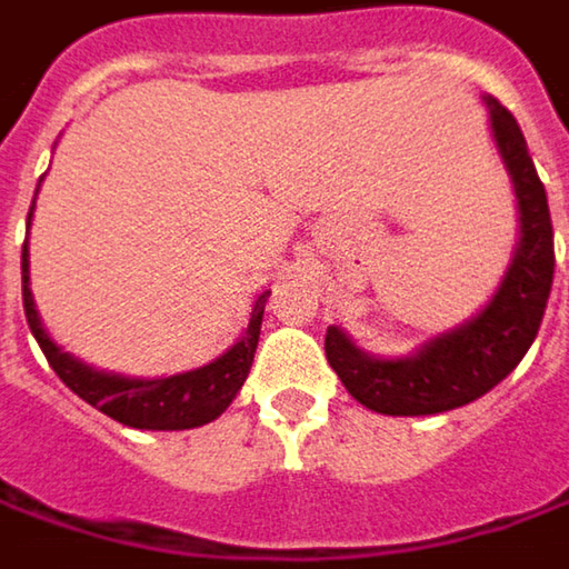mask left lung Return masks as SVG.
Returning a JSON list of instances; mask_svg holds the SVG:
<instances>
[{"mask_svg":"<svg viewBox=\"0 0 569 569\" xmlns=\"http://www.w3.org/2000/svg\"><path fill=\"white\" fill-rule=\"evenodd\" d=\"M492 142L506 164L518 203V242L506 274L476 317L430 337L408 356H376L352 343L343 327H327V362L346 391L369 411L421 418L463 408L499 386L531 349L553 284V226L548 193L535 171L515 116L492 97Z\"/></svg>","mask_w":569,"mask_h":569,"instance_id":"obj_1","label":"left lung"}]
</instances>
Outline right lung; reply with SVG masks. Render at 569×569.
<instances>
[{"mask_svg":"<svg viewBox=\"0 0 569 569\" xmlns=\"http://www.w3.org/2000/svg\"><path fill=\"white\" fill-rule=\"evenodd\" d=\"M31 217H34V200L28 210V229H31ZM28 264L31 262H28V239H24V246H21V305H24V317H28L34 340L41 346V352L48 356L51 369L58 372L63 386L73 395H80L87 405H93L97 411L109 415L112 421L139 427V430H190V427L217 421L232 405V398L239 395V388L252 369V359H256L264 301L271 291H262L252 301V313H249L242 337L229 346L223 356H217L213 362L190 369V372H178V376L136 379V376L97 369V366L77 359L73 352H67L63 346L48 337V330L38 317V307H34Z\"/></svg>","mask_w":569,"mask_h":569,"instance_id":"add662e5","label":"right lung"}]
</instances>
